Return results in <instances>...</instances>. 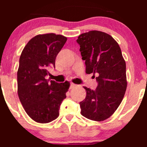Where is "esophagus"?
Here are the masks:
<instances>
[{
  "label": "esophagus",
  "mask_w": 147,
  "mask_h": 147,
  "mask_svg": "<svg viewBox=\"0 0 147 147\" xmlns=\"http://www.w3.org/2000/svg\"><path fill=\"white\" fill-rule=\"evenodd\" d=\"M76 84H75L74 83H72V82H71V83H70V88L71 89V88H75V86H76Z\"/></svg>",
  "instance_id": "34e87169"
}]
</instances>
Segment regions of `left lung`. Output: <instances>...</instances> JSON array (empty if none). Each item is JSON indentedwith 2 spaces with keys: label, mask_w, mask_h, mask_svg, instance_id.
<instances>
[{
  "label": "left lung",
  "mask_w": 147,
  "mask_h": 147,
  "mask_svg": "<svg viewBox=\"0 0 147 147\" xmlns=\"http://www.w3.org/2000/svg\"><path fill=\"white\" fill-rule=\"evenodd\" d=\"M77 42L80 45L86 73H92L98 86L95 90L84 87L85 99L79 103L81 114L101 122L117 110L125 94L127 82L126 62L117 41L111 35L97 30L82 34Z\"/></svg>",
  "instance_id": "left-lung-1"
}]
</instances>
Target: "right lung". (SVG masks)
<instances>
[{
  "mask_svg": "<svg viewBox=\"0 0 147 147\" xmlns=\"http://www.w3.org/2000/svg\"><path fill=\"white\" fill-rule=\"evenodd\" d=\"M67 38L54 33L38 34L27 43L20 57L17 72L18 95L30 118L48 123L58 117L60 105L66 97L70 83H57L45 78L55 66L57 55Z\"/></svg>",
  "mask_w": 147,
  "mask_h": 147,
  "instance_id": "add662e5",
  "label": "right lung"
}]
</instances>
